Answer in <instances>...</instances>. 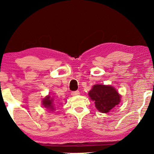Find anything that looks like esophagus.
I'll list each match as a JSON object with an SVG mask.
<instances>
[{
	"mask_svg": "<svg viewBox=\"0 0 154 154\" xmlns=\"http://www.w3.org/2000/svg\"><path fill=\"white\" fill-rule=\"evenodd\" d=\"M79 94H80V92H79V90L74 91V92H71V94H72V96H77V95H79Z\"/></svg>",
	"mask_w": 154,
	"mask_h": 154,
	"instance_id": "esophagus-1",
	"label": "esophagus"
}]
</instances>
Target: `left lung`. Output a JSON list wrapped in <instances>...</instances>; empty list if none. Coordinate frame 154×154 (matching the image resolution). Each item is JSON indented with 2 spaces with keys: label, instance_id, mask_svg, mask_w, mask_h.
I'll return each instance as SVG.
<instances>
[{
  "label": "left lung",
  "instance_id": "8db88e82",
  "mask_svg": "<svg viewBox=\"0 0 154 154\" xmlns=\"http://www.w3.org/2000/svg\"><path fill=\"white\" fill-rule=\"evenodd\" d=\"M88 95L94 101L96 108L101 113H109L120 103L121 96L111 85L96 84L92 87Z\"/></svg>",
  "mask_w": 154,
  "mask_h": 154
}]
</instances>
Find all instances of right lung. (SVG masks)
<instances>
[{
	"instance_id": "right-lung-1",
	"label": "right lung",
	"mask_w": 154,
	"mask_h": 154,
	"mask_svg": "<svg viewBox=\"0 0 154 154\" xmlns=\"http://www.w3.org/2000/svg\"><path fill=\"white\" fill-rule=\"evenodd\" d=\"M42 105L44 106V107L49 109V110H54V105H53V99L50 98V96H46L45 98H43L42 100Z\"/></svg>"
}]
</instances>
